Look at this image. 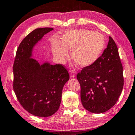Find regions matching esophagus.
Masks as SVG:
<instances>
[{
  "instance_id": "34e87169",
  "label": "esophagus",
  "mask_w": 135,
  "mask_h": 135,
  "mask_svg": "<svg viewBox=\"0 0 135 135\" xmlns=\"http://www.w3.org/2000/svg\"><path fill=\"white\" fill-rule=\"evenodd\" d=\"M70 77H71V78H74L75 77V74L72 71L71 72V75H70Z\"/></svg>"
}]
</instances>
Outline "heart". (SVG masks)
Segmentation results:
<instances>
[{
    "mask_svg": "<svg viewBox=\"0 0 135 135\" xmlns=\"http://www.w3.org/2000/svg\"><path fill=\"white\" fill-rule=\"evenodd\" d=\"M105 47V39L99 32L79 29L68 31L61 38V42L52 45L54 55L63 61L68 58V50H72L74 61L81 68L92 65L99 59Z\"/></svg>",
    "mask_w": 135,
    "mask_h": 135,
    "instance_id": "b5f03b06",
    "label": "heart"
}]
</instances>
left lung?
Wrapping results in <instances>:
<instances>
[{
  "instance_id": "left-lung-1",
  "label": "left lung",
  "mask_w": 135,
  "mask_h": 135,
  "mask_svg": "<svg viewBox=\"0 0 135 135\" xmlns=\"http://www.w3.org/2000/svg\"><path fill=\"white\" fill-rule=\"evenodd\" d=\"M84 108L102 113L116 104L124 86L123 67L118 47L111 36L107 48L96 62L77 75Z\"/></svg>"
}]
</instances>
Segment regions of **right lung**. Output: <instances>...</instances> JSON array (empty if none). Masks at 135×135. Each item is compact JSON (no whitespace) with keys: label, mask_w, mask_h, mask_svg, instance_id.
<instances>
[{"label":"right lung","mask_w":135,"mask_h":135,"mask_svg":"<svg viewBox=\"0 0 135 135\" xmlns=\"http://www.w3.org/2000/svg\"><path fill=\"white\" fill-rule=\"evenodd\" d=\"M53 28H36L22 41L13 64V89L25 110L34 116L49 117L59 108L62 90L69 79L63 65L45 63L40 65L32 58L35 44Z\"/></svg>","instance_id":"1"}]
</instances>
